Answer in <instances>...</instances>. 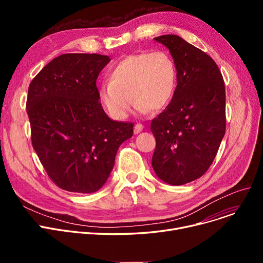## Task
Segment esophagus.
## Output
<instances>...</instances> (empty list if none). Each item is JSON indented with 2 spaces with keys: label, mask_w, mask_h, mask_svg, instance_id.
I'll return each mask as SVG.
<instances>
[{
  "label": "esophagus",
  "mask_w": 263,
  "mask_h": 263,
  "mask_svg": "<svg viewBox=\"0 0 263 263\" xmlns=\"http://www.w3.org/2000/svg\"><path fill=\"white\" fill-rule=\"evenodd\" d=\"M143 129H144V126H143L142 123H136L135 126H134V133L135 134H139L140 132L143 131Z\"/></svg>",
  "instance_id": "1"
}]
</instances>
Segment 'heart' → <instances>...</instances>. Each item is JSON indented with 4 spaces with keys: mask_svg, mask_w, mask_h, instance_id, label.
Segmentation results:
<instances>
[{
    "mask_svg": "<svg viewBox=\"0 0 263 263\" xmlns=\"http://www.w3.org/2000/svg\"><path fill=\"white\" fill-rule=\"evenodd\" d=\"M176 85V64L166 51L141 52L130 54L115 65L108 83L100 88V98L110 116L124 119L132 99L140 113L163 109L171 102Z\"/></svg>",
    "mask_w": 263,
    "mask_h": 263,
    "instance_id": "b5f03b06",
    "label": "heart"
}]
</instances>
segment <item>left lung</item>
Segmentation results:
<instances>
[{"label": "left lung", "instance_id": "8db88e82", "mask_svg": "<svg viewBox=\"0 0 263 263\" xmlns=\"http://www.w3.org/2000/svg\"><path fill=\"white\" fill-rule=\"evenodd\" d=\"M155 40L170 49L177 87L171 103L150 124L157 142L153 167L164 182L182 185L209 170L225 135V83L209 55L181 37Z\"/></svg>", "mask_w": 263, "mask_h": 263}]
</instances>
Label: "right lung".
Masks as SVG:
<instances>
[{
	"label": "right lung",
	"mask_w": 263,
	"mask_h": 263,
	"mask_svg": "<svg viewBox=\"0 0 263 263\" xmlns=\"http://www.w3.org/2000/svg\"><path fill=\"white\" fill-rule=\"evenodd\" d=\"M106 55L67 53L31 82L26 112L32 145L51 180L74 193H93L112 172L119 146L133 135L132 122L109 119L96 85Z\"/></svg>",
	"instance_id": "1"
}]
</instances>
